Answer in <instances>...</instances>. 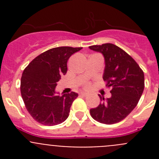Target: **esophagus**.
Returning <instances> with one entry per match:
<instances>
[{
  "label": "esophagus",
  "mask_w": 159,
  "mask_h": 159,
  "mask_svg": "<svg viewBox=\"0 0 159 159\" xmlns=\"http://www.w3.org/2000/svg\"><path fill=\"white\" fill-rule=\"evenodd\" d=\"M80 95H82V96H88V93H86V92H81Z\"/></svg>",
  "instance_id": "1"
}]
</instances>
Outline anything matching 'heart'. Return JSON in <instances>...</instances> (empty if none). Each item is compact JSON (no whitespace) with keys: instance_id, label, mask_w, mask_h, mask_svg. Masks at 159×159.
Instances as JSON below:
<instances>
[{"instance_id":"1","label":"heart","mask_w":159,"mask_h":159,"mask_svg":"<svg viewBox=\"0 0 159 159\" xmlns=\"http://www.w3.org/2000/svg\"><path fill=\"white\" fill-rule=\"evenodd\" d=\"M86 87H87V88H88V85H86Z\"/></svg>"}]
</instances>
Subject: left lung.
Returning <instances> with one entry per match:
<instances>
[{
    "label": "left lung",
    "mask_w": 159,
    "mask_h": 159,
    "mask_svg": "<svg viewBox=\"0 0 159 159\" xmlns=\"http://www.w3.org/2000/svg\"><path fill=\"white\" fill-rule=\"evenodd\" d=\"M89 48L102 53L105 60L102 79L111 88V96L92 108L90 114L95 120L105 124L119 123L134 110L144 90V73L135 60L113 43L92 45Z\"/></svg>",
    "instance_id": "obj_1"
}]
</instances>
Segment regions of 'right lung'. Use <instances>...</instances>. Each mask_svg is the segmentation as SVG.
<instances>
[{
  "instance_id": "1",
  "label": "right lung",
  "mask_w": 159,
  "mask_h": 159,
  "mask_svg": "<svg viewBox=\"0 0 159 159\" xmlns=\"http://www.w3.org/2000/svg\"><path fill=\"white\" fill-rule=\"evenodd\" d=\"M82 48L58 47L41 53L26 67L20 80V92L26 109L38 123L54 126L69 116L70 107L78 96L75 92L57 95L56 87L67 71L71 55Z\"/></svg>"
}]
</instances>
